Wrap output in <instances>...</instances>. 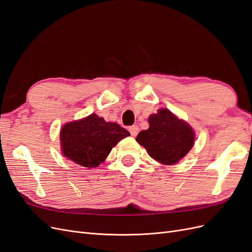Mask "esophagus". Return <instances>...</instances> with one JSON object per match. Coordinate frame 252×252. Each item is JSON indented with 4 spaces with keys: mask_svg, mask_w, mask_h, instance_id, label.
I'll return each mask as SVG.
<instances>
[{
    "mask_svg": "<svg viewBox=\"0 0 252 252\" xmlns=\"http://www.w3.org/2000/svg\"><path fill=\"white\" fill-rule=\"evenodd\" d=\"M128 130H129V132L131 133V135H136L138 134V132H139V126H136V125H132V126H130L128 128Z\"/></svg>",
    "mask_w": 252,
    "mask_h": 252,
    "instance_id": "obj_1",
    "label": "esophagus"
}]
</instances>
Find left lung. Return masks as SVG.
Segmentation results:
<instances>
[{
  "label": "left lung",
  "mask_w": 252,
  "mask_h": 252,
  "mask_svg": "<svg viewBox=\"0 0 252 252\" xmlns=\"http://www.w3.org/2000/svg\"><path fill=\"white\" fill-rule=\"evenodd\" d=\"M149 128L141 131L136 142L158 163L172 165L184 158L194 143V131L185 121L166 108L148 118Z\"/></svg>",
  "instance_id": "obj_1"
}]
</instances>
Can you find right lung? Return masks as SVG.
Segmentation results:
<instances>
[{
	"label": "right lung",
	"mask_w": 252,
	"mask_h": 252,
	"mask_svg": "<svg viewBox=\"0 0 252 252\" xmlns=\"http://www.w3.org/2000/svg\"><path fill=\"white\" fill-rule=\"evenodd\" d=\"M130 135L117 123L105 122L95 113L66 123L61 129L62 154L78 165L94 168L105 161L111 149Z\"/></svg>",
	"instance_id": "right-lung-1"
}]
</instances>
